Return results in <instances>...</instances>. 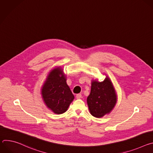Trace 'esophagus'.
Segmentation results:
<instances>
[{
	"label": "esophagus",
	"instance_id": "34e87169",
	"mask_svg": "<svg viewBox=\"0 0 153 153\" xmlns=\"http://www.w3.org/2000/svg\"><path fill=\"white\" fill-rule=\"evenodd\" d=\"M80 98H82V94H78L76 95V99H80Z\"/></svg>",
	"mask_w": 153,
	"mask_h": 153
}]
</instances>
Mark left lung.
<instances>
[{
  "label": "left lung",
  "mask_w": 153,
  "mask_h": 153,
  "mask_svg": "<svg viewBox=\"0 0 153 153\" xmlns=\"http://www.w3.org/2000/svg\"><path fill=\"white\" fill-rule=\"evenodd\" d=\"M86 100L93 116L101 118L110 114L117 102L116 91L110 77L106 76L102 82L92 80L91 92Z\"/></svg>",
  "instance_id": "1"
}]
</instances>
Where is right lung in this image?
I'll return each instance as SVG.
<instances>
[{
  "label": "right lung",
  "mask_w": 153,
  "mask_h": 153,
  "mask_svg": "<svg viewBox=\"0 0 153 153\" xmlns=\"http://www.w3.org/2000/svg\"><path fill=\"white\" fill-rule=\"evenodd\" d=\"M41 95L46 106L54 113L61 114L67 111L74 96L63 68L57 67L49 72L42 86Z\"/></svg>",
  "instance_id": "add662e5"
}]
</instances>
